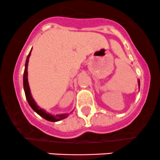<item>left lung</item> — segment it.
Wrapping results in <instances>:
<instances>
[{"instance_id":"left-lung-1","label":"left lung","mask_w":160,"mask_h":160,"mask_svg":"<svg viewBox=\"0 0 160 160\" xmlns=\"http://www.w3.org/2000/svg\"><path fill=\"white\" fill-rule=\"evenodd\" d=\"M138 88H140V80H138Z\"/></svg>"}]
</instances>
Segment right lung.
Returning a JSON list of instances; mask_svg holds the SVG:
<instances>
[{
    "instance_id": "1",
    "label": "right lung",
    "mask_w": 160,
    "mask_h": 160,
    "mask_svg": "<svg viewBox=\"0 0 160 160\" xmlns=\"http://www.w3.org/2000/svg\"><path fill=\"white\" fill-rule=\"evenodd\" d=\"M31 52H32V49H31L29 54L28 55L26 59V62H25V72H24V76H23V85H24V90H25V97H26V99L28 101V103L29 104L30 107L33 109L35 112L38 114H39L41 117H42L43 118H45L46 120L49 121V122H58V121L62 120V119L66 118L68 117V115L70 114L67 113V114H56V115H52L51 114L46 112L44 109L38 107L37 105V104L35 103V101H34V99L32 98V94H31L30 92V88L29 85H28V60H29V57Z\"/></svg>"
}]
</instances>
